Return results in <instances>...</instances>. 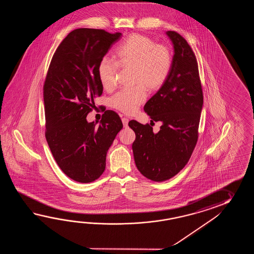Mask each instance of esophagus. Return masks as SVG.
I'll list each match as a JSON object with an SVG mask.
<instances>
[{
    "mask_svg": "<svg viewBox=\"0 0 254 254\" xmlns=\"http://www.w3.org/2000/svg\"><path fill=\"white\" fill-rule=\"evenodd\" d=\"M122 121H123V125H124V126L127 127V126H128V123H129V120L127 119V118H123Z\"/></svg>",
    "mask_w": 254,
    "mask_h": 254,
    "instance_id": "esophagus-1",
    "label": "esophagus"
}]
</instances>
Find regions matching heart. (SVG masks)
Returning a JSON list of instances; mask_svg holds the SVG:
<instances>
[{
	"label": "heart",
	"instance_id": "b5f03b06",
	"mask_svg": "<svg viewBox=\"0 0 254 254\" xmlns=\"http://www.w3.org/2000/svg\"><path fill=\"white\" fill-rule=\"evenodd\" d=\"M116 63L104 57L97 66L99 81L103 89L111 91L116 84L121 70H131L132 90L123 91L111 100L114 108L126 114H134L145 101V89L154 92L162 88L170 74L173 56L164 44H156L151 38L134 33L129 35L115 53Z\"/></svg>",
	"mask_w": 254,
	"mask_h": 254
}]
</instances>
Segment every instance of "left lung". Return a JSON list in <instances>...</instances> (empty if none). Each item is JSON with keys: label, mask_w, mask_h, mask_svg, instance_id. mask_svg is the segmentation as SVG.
Masks as SVG:
<instances>
[{"label": "left lung", "mask_w": 254, "mask_h": 254, "mask_svg": "<svg viewBox=\"0 0 254 254\" xmlns=\"http://www.w3.org/2000/svg\"><path fill=\"white\" fill-rule=\"evenodd\" d=\"M174 54L170 74L162 88L146 103L144 112L152 122H162L154 133L149 125L134 120L132 151L136 167L147 179L163 182L173 178L189 162L198 140L203 95L198 63L186 40L166 32Z\"/></svg>", "instance_id": "obj_1"}]
</instances>
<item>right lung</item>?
<instances>
[{
    "label": "right lung",
    "instance_id": "add662e5",
    "mask_svg": "<svg viewBox=\"0 0 254 254\" xmlns=\"http://www.w3.org/2000/svg\"><path fill=\"white\" fill-rule=\"evenodd\" d=\"M122 35L89 28L70 32L54 53L44 82L46 140L61 170L81 184L103 174L109 148L123 129L114 111H106L99 125L86 120L103 93L98 64Z\"/></svg>",
    "mask_w": 254,
    "mask_h": 254
}]
</instances>
